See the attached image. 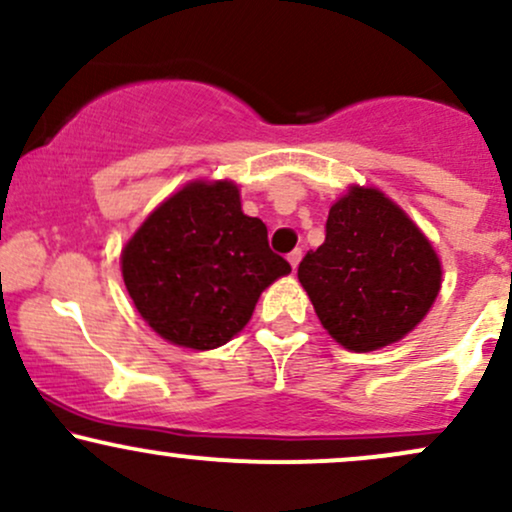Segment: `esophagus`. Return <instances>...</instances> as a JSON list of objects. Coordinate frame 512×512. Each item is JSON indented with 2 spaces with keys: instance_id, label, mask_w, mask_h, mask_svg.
Masks as SVG:
<instances>
[{
  "instance_id": "1",
  "label": "esophagus",
  "mask_w": 512,
  "mask_h": 512,
  "mask_svg": "<svg viewBox=\"0 0 512 512\" xmlns=\"http://www.w3.org/2000/svg\"><path fill=\"white\" fill-rule=\"evenodd\" d=\"M301 257H303L301 250H293V252H291V255H289V264H291L293 269H296L298 264H301Z\"/></svg>"
}]
</instances>
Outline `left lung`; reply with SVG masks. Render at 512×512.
I'll return each instance as SVG.
<instances>
[{"instance_id":"1","label":"left lung","mask_w":512,"mask_h":512,"mask_svg":"<svg viewBox=\"0 0 512 512\" xmlns=\"http://www.w3.org/2000/svg\"><path fill=\"white\" fill-rule=\"evenodd\" d=\"M440 276L419 226L383 192L358 185L332 204L325 243L298 267L322 327L358 354L414 330L436 301Z\"/></svg>"}]
</instances>
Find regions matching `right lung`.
I'll return each mask as SVG.
<instances>
[{"label": "right lung", "mask_w": 512, "mask_h": 512, "mask_svg": "<svg viewBox=\"0 0 512 512\" xmlns=\"http://www.w3.org/2000/svg\"><path fill=\"white\" fill-rule=\"evenodd\" d=\"M122 279L139 315L170 344L207 351L248 325L257 298L291 264L267 226L240 209L233 182H190L122 250Z\"/></svg>", "instance_id": "add662e5"}]
</instances>
